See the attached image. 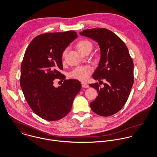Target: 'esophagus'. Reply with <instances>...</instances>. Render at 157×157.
<instances>
[{
  "label": "esophagus",
  "instance_id": "1",
  "mask_svg": "<svg viewBox=\"0 0 157 157\" xmlns=\"http://www.w3.org/2000/svg\"><path fill=\"white\" fill-rule=\"evenodd\" d=\"M81 84H82V87L83 88H88V87H89V85H88L87 83L81 82Z\"/></svg>",
  "mask_w": 157,
  "mask_h": 157
}]
</instances>
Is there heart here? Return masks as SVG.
<instances>
[{"mask_svg": "<svg viewBox=\"0 0 157 157\" xmlns=\"http://www.w3.org/2000/svg\"><path fill=\"white\" fill-rule=\"evenodd\" d=\"M77 49L81 53H84L85 51L87 50H90L92 48V44L90 42L82 40L78 42L76 45ZM67 53V49L63 52V56H65ZM92 68L90 67H78L75 68L71 73L70 76L71 78L81 80V81H86L92 72Z\"/></svg>", "mask_w": 157, "mask_h": 157, "instance_id": "1", "label": "heart"}]
</instances>
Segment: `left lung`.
<instances>
[{
	"label": "left lung",
	"instance_id": "left-lung-1",
	"mask_svg": "<svg viewBox=\"0 0 157 157\" xmlns=\"http://www.w3.org/2000/svg\"><path fill=\"white\" fill-rule=\"evenodd\" d=\"M79 34L98 43L100 61L92 76L98 81H107L103 88L98 82L89 85L98 94L90 102V107L100 116L112 115L123 107L130 93L133 84L132 59L124 42L107 29H87Z\"/></svg>",
	"mask_w": 157,
	"mask_h": 157
}]
</instances>
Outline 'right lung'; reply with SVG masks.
I'll return each mask as SVG.
<instances>
[{"instance_id": "add662e5", "label": "right lung", "mask_w": 157, "mask_h": 157, "mask_svg": "<svg viewBox=\"0 0 157 157\" xmlns=\"http://www.w3.org/2000/svg\"><path fill=\"white\" fill-rule=\"evenodd\" d=\"M78 37L74 31L47 33L37 36L27 47L21 68L20 85L32 110L47 121H56L70 111L81 89L80 82L65 80L58 87L53 81L65 79L63 53Z\"/></svg>"}]
</instances>
